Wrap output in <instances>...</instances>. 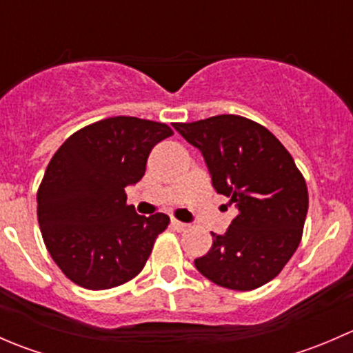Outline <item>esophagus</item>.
Wrapping results in <instances>:
<instances>
[{
  "label": "esophagus",
  "mask_w": 353,
  "mask_h": 353,
  "mask_svg": "<svg viewBox=\"0 0 353 353\" xmlns=\"http://www.w3.org/2000/svg\"><path fill=\"white\" fill-rule=\"evenodd\" d=\"M170 225H172L174 230H177V232H184V230L188 229V223L184 222H179V220H170Z\"/></svg>",
  "instance_id": "1"
}]
</instances>
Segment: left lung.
I'll use <instances>...</instances> for the list:
<instances>
[{
  "mask_svg": "<svg viewBox=\"0 0 353 353\" xmlns=\"http://www.w3.org/2000/svg\"><path fill=\"white\" fill-rule=\"evenodd\" d=\"M174 130L201 152L219 194L239 215L194 259L201 275L232 290H252L275 279L299 248L307 215V186L294 159L261 124L234 114Z\"/></svg>",
  "mask_w": 353,
  "mask_h": 353,
  "instance_id": "left-lung-1",
  "label": "left lung"
}]
</instances>
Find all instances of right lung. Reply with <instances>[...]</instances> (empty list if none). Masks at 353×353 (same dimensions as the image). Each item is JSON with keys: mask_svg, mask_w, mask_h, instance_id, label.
I'll return each mask as SVG.
<instances>
[{"mask_svg": "<svg viewBox=\"0 0 353 353\" xmlns=\"http://www.w3.org/2000/svg\"><path fill=\"white\" fill-rule=\"evenodd\" d=\"M170 134L163 123L108 117L71 134L52 157L37 191V219L49 254L71 282L105 290L143 270L169 216L138 215L124 188L145 176L152 148Z\"/></svg>", "mask_w": 353, "mask_h": 353, "instance_id": "right-lung-1", "label": "right lung"}]
</instances>
